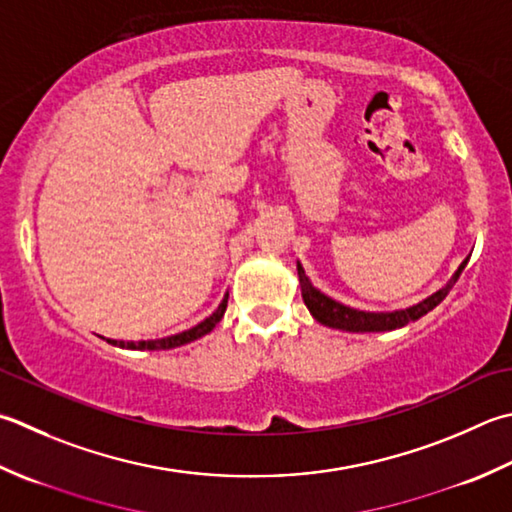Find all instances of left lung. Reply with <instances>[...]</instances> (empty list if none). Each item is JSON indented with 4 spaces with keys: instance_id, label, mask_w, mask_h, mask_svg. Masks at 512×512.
Masks as SVG:
<instances>
[{
    "instance_id": "obj_1",
    "label": "left lung",
    "mask_w": 512,
    "mask_h": 512,
    "mask_svg": "<svg viewBox=\"0 0 512 512\" xmlns=\"http://www.w3.org/2000/svg\"><path fill=\"white\" fill-rule=\"evenodd\" d=\"M470 255L464 259L459 268L453 273V277L437 290V293L428 295L422 302H417L408 308H397V310H359L353 306H346L337 299L328 297L322 290L315 288L313 282H310L304 266L299 264L297 259V275H299V288H302V299L306 308L310 310V315L315 317V322L328 328H337V330H346V333H386V330H395V328H404L410 322H417L419 317H424L430 313L435 306H439L446 299V295L453 290L457 284L459 275L466 268Z\"/></svg>"
}]
</instances>
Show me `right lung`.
Returning <instances> with one entry per match:
<instances>
[{"instance_id": "add662e5", "label": "right lung", "mask_w": 512, "mask_h": 512, "mask_svg": "<svg viewBox=\"0 0 512 512\" xmlns=\"http://www.w3.org/2000/svg\"><path fill=\"white\" fill-rule=\"evenodd\" d=\"M226 306H228V293L224 295L222 304L217 306V310L210 317H206L204 322H199L197 326L188 328V330H182V333L177 335H168V337H162V339H142V342H124V339H106L108 344L113 346H119V348H126V350H170V348H177V346H184V344H190L195 342V339L208 335L210 330H213L219 322H222V317L226 313Z\"/></svg>"}]
</instances>
